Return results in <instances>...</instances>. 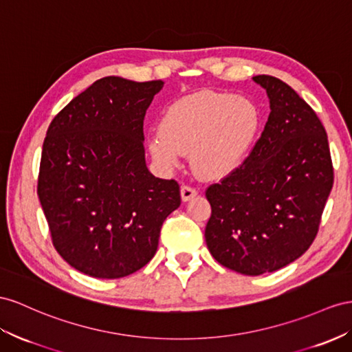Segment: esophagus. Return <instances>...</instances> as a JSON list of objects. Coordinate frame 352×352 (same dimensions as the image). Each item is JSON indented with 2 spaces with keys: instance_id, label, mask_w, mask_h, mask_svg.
Segmentation results:
<instances>
[{
  "instance_id": "obj_1",
  "label": "esophagus",
  "mask_w": 352,
  "mask_h": 352,
  "mask_svg": "<svg viewBox=\"0 0 352 352\" xmlns=\"http://www.w3.org/2000/svg\"><path fill=\"white\" fill-rule=\"evenodd\" d=\"M197 195V190L195 187H190V186H183L182 187V199L184 202L193 199V197Z\"/></svg>"
}]
</instances>
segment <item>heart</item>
Wrapping results in <instances>:
<instances>
[{"instance_id": "b5f03b06", "label": "heart", "mask_w": 352, "mask_h": 352, "mask_svg": "<svg viewBox=\"0 0 352 352\" xmlns=\"http://www.w3.org/2000/svg\"><path fill=\"white\" fill-rule=\"evenodd\" d=\"M260 126L262 114L251 99L204 90L168 108L148 147L160 165L173 168L182 155H190L197 175L220 178L248 159Z\"/></svg>"}]
</instances>
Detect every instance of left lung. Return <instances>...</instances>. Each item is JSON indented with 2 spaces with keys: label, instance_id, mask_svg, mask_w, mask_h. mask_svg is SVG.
<instances>
[{
  "label": "left lung",
  "instance_id": "1",
  "mask_svg": "<svg viewBox=\"0 0 352 352\" xmlns=\"http://www.w3.org/2000/svg\"><path fill=\"white\" fill-rule=\"evenodd\" d=\"M270 113L248 159L206 188L210 253L244 275L274 272L311 247L333 187L327 133L312 108L281 80L253 77Z\"/></svg>",
  "mask_w": 352,
  "mask_h": 352
}]
</instances>
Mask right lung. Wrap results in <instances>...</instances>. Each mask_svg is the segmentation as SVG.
Masks as SVG:
<instances>
[{
    "mask_svg": "<svg viewBox=\"0 0 352 352\" xmlns=\"http://www.w3.org/2000/svg\"><path fill=\"white\" fill-rule=\"evenodd\" d=\"M162 80L104 77L52 120L37 193L53 247L89 276L114 279L146 266L160 229L182 204L175 179L146 165L144 117Z\"/></svg>",
    "mask_w": 352,
    "mask_h": 352,
    "instance_id": "obj_1",
    "label": "right lung"
}]
</instances>
